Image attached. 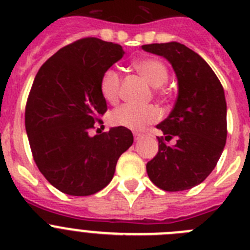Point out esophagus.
Wrapping results in <instances>:
<instances>
[{
	"instance_id": "obj_1",
	"label": "esophagus",
	"mask_w": 250,
	"mask_h": 250,
	"mask_svg": "<svg viewBox=\"0 0 250 250\" xmlns=\"http://www.w3.org/2000/svg\"><path fill=\"white\" fill-rule=\"evenodd\" d=\"M133 136H134V141H139V139L143 137V133H141V132H134Z\"/></svg>"
}]
</instances>
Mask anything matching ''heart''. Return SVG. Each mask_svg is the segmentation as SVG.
Segmentation results:
<instances>
[{
  "instance_id": "b5f03b06",
  "label": "heart",
  "mask_w": 250,
  "mask_h": 250,
  "mask_svg": "<svg viewBox=\"0 0 250 250\" xmlns=\"http://www.w3.org/2000/svg\"><path fill=\"white\" fill-rule=\"evenodd\" d=\"M133 68L154 88L162 87L168 80V71L161 61L146 58L133 62ZM121 89V76L113 68L103 72L100 80L101 96L111 104L118 102ZM161 118V112L154 105L123 104L111 114V123L117 127L130 130L145 129Z\"/></svg>"
}]
</instances>
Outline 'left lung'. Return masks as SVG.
<instances>
[{
    "mask_svg": "<svg viewBox=\"0 0 250 250\" xmlns=\"http://www.w3.org/2000/svg\"><path fill=\"white\" fill-rule=\"evenodd\" d=\"M147 52L167 58L178 78V97L169 116L157 125L158 153L147 163L150 181L167 192L190 189L208 177L227 141L224 89L201 56L178 42L145 44ZM175 138L176 145L165 141Z\"/></svg>",
    "mask_w": 250,
    "mask_h": 250,
    "instance_id": "1",
    "label": "left lung"
}]
</instances>
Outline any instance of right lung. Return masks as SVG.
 Masks as SVG:
<instances>
[{
    "label": "right lung",
    "mask_w": 250,
    "mask_h": 250,
    "mask_svg": "<svg viewBox=\"0 0 250 250\" xmlns=\"http://www.w3.org/2000/svg\"><path fill=\"white\" fill-rule=\"evenodd\" d=\"M123 55L120 44L81 38L49 57L36 75L24 111L26 132L36 166L62 193L100 192L133 143L132 132L123 127L89 136L107 112L101 77Z\"/></svg>",
    "instance_id": "add662e5"
}]
</instances>
